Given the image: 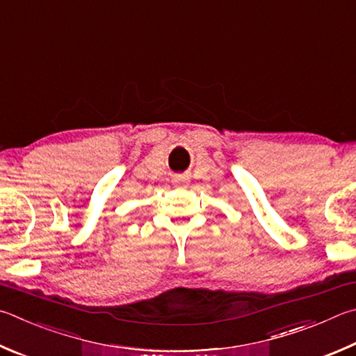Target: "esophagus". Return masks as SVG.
Instances as JSON below:
<instances>
[{"mask_svg": "<svg viewBox=\"0 0 356 356\" xmlns=\"http://www.w3.org/2000/svg\"><path fill=\"white\" fill-rule=\"evenodd\" d=\"M174 182H176V184H186V182H188V176H185V174H180V176L174 177Z\"/></svg>", "mask_w": 356, "mask_h": 356, "instance_id": "esophagus-1", "label": "esophagus"}]
</instances>
